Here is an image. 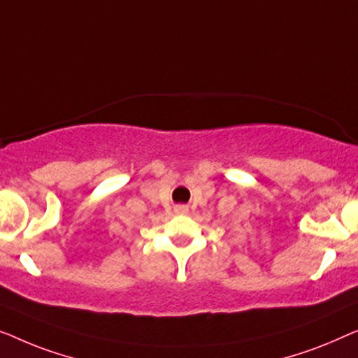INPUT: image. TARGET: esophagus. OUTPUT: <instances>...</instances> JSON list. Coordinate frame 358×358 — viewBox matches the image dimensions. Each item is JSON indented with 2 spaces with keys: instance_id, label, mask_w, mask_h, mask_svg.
I'll list each match as a JSON object with an SVG mask.
<instances>
[{
  "instance_id": "esophagus-1",
  "label": "esophagus",
  "mask_w": 358,
  "mask_h": 358,
  "mask_svg": "<svg viewBox=\"0 0 358 358\" xmlns=\"http://www.w3.org/2000/svg\"><path fill=\"white\" fill-rule=\"evenodd\" d=\"M175 213H177V214H188V206H183V204L177 206V208H175Z\"/></svg>"
}]
</instances>
